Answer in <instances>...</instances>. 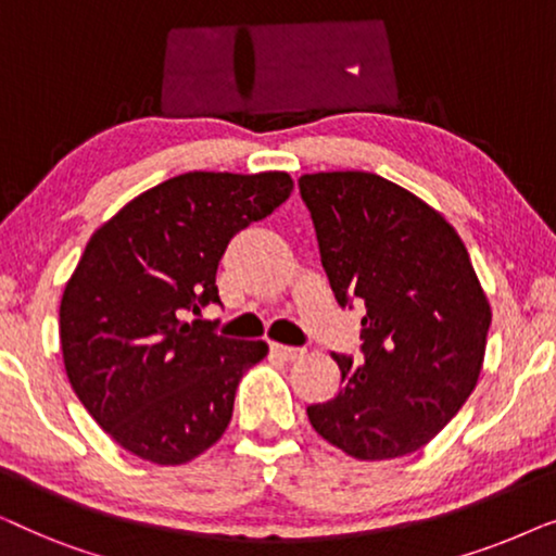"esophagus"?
<instances>
[{"mask_svg":"<svg viewBox=\"0 0 556 556\" xmlns=\"http://www.w3.org/2000/svg\"><path fill=\"white\" fill-rule=\"evenodd\" d=\"M270 352L276 354V356H280V359H283V362H295V359H301L303 354H306L299 346H283V344H273Z\"/></svg>","mask_w":556,"mask_h":556,"instance_id":"1","label":"esophagus"}]
</instances>
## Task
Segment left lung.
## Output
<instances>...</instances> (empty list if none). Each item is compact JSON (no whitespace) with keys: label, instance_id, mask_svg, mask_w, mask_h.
I'll return each instance as SVG.
<instances>
[{"label":"left lung","instance_id":"left-lung-1","mask_svg":"<svg viewBox=\"0 0 556 556\" xmlns=\"http://www.w3.org/2000/svg\"><path fill=\"white\" fill-rule=\"evenodd\" d=\"M299 187L339 306L367 308L362 356L333 354L341 387L308 420L359 460L420 451L483 367L491 306L468 250L440 212L377 174H303Z\"/></svg>","mask_w":556,"mask_h":556}]
</instances>
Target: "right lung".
Segmentation results:
<instances>
[{
  "label": "right lung",
  "mask_w": 556,
  "mask_h": 556,
  "mask_svg": "<svg viewBox=\"0 0 556 556\" xmlns=\"http://www.w3.org/2000/svg\"><path fill=\"white\" fill-rule=\"evenodd\" d=\"M286 172H187L98 227L60 301L67 379L90 417L141 460L179 466L215 445L265 341L217 337L227 245L291 197Z\"/></svg>",
  "instance_id": "1"
}]
</instances>
